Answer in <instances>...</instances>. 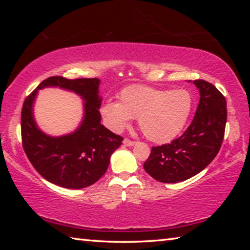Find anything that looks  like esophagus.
<instances>
[{
    "label": "esophagus",
    "mask_w": 250,
    "mask_h": 250,
    "mask_svg": "<svg viewBox=\"0 0 250 250\" xmlns=\"http://www.w3.org/2000/svg\"><path fill=\"white\" fill-rule=\"evenodd\" d=\"M135 141H131V140H129V139H125L124 140V145L125 146H134L135 145Z\"/></svg>",
    "instance_id": "obj_1"
}]
</instances>
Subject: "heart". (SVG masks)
Segmentation results:
<instances>
[{
    "mask_svg": "<svg viewBox=\"0 0 250 250\" xmlns=\"http://www.w3.org/2000/svg\"><path fill=\"white\" fill-rule=\"evenodd\" d=\"M194 99L186 89H159L132 84L120 91L119 103L105 101L100 112L108 128L120 132L133 118L143 134L155 143H167L179 135L191 116Z\"/></svg>",
    "mask_w": 250,
    "mask_h": 250,
    "instance_id": "heart-1",
    "label": "heart"
}]
</instances>
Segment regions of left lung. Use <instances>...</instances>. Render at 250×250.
<instances>
[{
	"label": "left lung",
	"mask_w": 250,
	"mask_h": 250,
	"mask_svg": "<svg viewBox=\"0 0 250 250\" xmlns=\"http://www.w3.org/2000/svg\"><path fill=\"white\" fill-rule=\"evenodd\" d=\"M193 83L201 98L192 124L171 143L152 147L143 164L147 174L162 183H177L198 174L222 146L227 120L225 97L205 80Z\"/></svg>",
	"instance_id": "8db88e82"
}]
</instances>
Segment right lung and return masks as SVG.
<instances>
[{
  "instance_id": "obj_1",
  "label": "right lung",
  "mask_w": 250,
  "mask_h": 250,
  "mask_svg": "<svg viewBox=\"0 0 250 250\" xmlns=\"http://www.w3.org/2000/svg\"><path fill=\"white\" fill-rule=\"evenodd\" d=\"M99 83L98 78L54 76L42 82L24 101L21 116L24 151L35 170L50 183L73 189L92 185L104 174L110 156L121 146L124 138L100 124ZM47 86L73 91L85 101L83 121L74 133L52 137L37 126L32 105L38 90Z\"/></svg>"
}]
</instances>
